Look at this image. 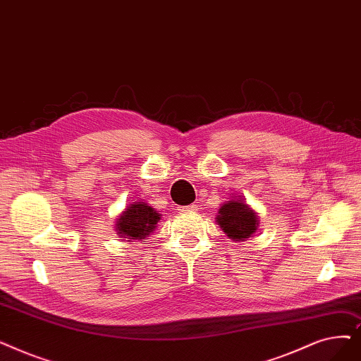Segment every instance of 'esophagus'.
I'll return each mask as SVG.
<instances>
[{"instance_id":"esophagus-1","label":"esophagus","mask_w":361,"mask_h":361,"mask_svg":"<svg viewBox=\"0 0 361 361\" xmlns=\"http://www.w3.org/2000/svg\"><path fill=\"white\" fill-rule=\"evenodd\" d=\"M197 209H199V205H196V203H192V205H189V207H178L177 211L187 212V211H197Z\"/></svg>"}]
</instances>
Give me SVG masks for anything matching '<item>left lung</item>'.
Listing matches in <instances>:
<instances>
[{
	"label": "left lung",
	"instance_id": "obj_1",
	"mask_svg": "<svg viewBox=\"0 0 361 361\" xmlns=\"http://www.w3.org/2000/svg\"><path fill=\"white\" fill-rule=\"evenodd\" d=\"M218 224L233 240H245L255 233L258 227V218L242 200H230L219 208L216 218Z\"/></svg>",
	"mask_w": 361,
	"mask_h": 361
}]
</instances>
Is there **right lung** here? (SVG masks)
Listing matches in <instances>:
<instances>
[{
  "mask_svg": "<svg viewBox=\"0 0 361 361\" xmlns=\"http://www.w3.org/2000/svg\"><path fill=\"white\" fill-rule=\"evenodd\" d=\"M161 215L145 202H137L125 209L116 224V230L125 239H145L154 230Z\"/></svg>",
  "mask_w": 361,
  "mask_h": 361,
  "instance_id": "obj_1",
  "label": "right lung"
}]
</instances>
